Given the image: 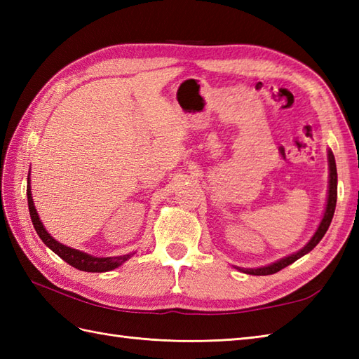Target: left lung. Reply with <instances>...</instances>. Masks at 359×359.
Listing matches in <instances>:
<instances>
[{
	"label": "left lung",
	"mask_w": 359,
	"mask_h": 359,
	"mask_svg": "<svg viewBox=\"0 0 359 359\" xmlns=\"http://www.w3.org/2000/svg\"><path fill=\"white\" fill-rule=\"evenodd\" d=\"M329 163H330V187H329V201H327V207H325V212H324V217L321 220V224H319L318 230L315 233L313 238L307 243L306 247H304L301 251H297V253L280 259V261L274 262L269 266H262V269H241L242 271H245L247 274H255V276H266V274H273V273H278L282 269H285L287 265L293 264L297 259L302 257L304 255H307L309 251L313 250L319 241L324 238L325 231L329 230L330 222L333 219L334 215V207H337V196H338V174H337V163H334V157H333V152L329 151Z\"/></svg>",
	"instance_id": "left-lung-1"
}]
</instances>
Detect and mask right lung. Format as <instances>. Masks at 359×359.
Returning a JSON list of instances; mask_svg holds the SVG:
<instances>
[{"mask_svg": "<svg viewBox=\"0 0 359 359\" xmlns=\"http://www.w3.org/2000/svg\"><path fill=\"white\" fill-rule=\"evenodd\" d=\"M27 205H29L30 219H32L34 228H35L36 234L40 236V239L53 251V253L62 257L65 262L75 266V269H79L81 271H90V273L109 271V270L117 269L118 265H121L125 261H128L129 257H131V255H123V256H116V257H94L90 255L83 253V251L63 245V243L57 242L52 238V236H49L48 231L44 230L41 220H40V217H38L36 210L34 207L32 194H30L29 187H27Z\"/></svg>", "mask_w": 359, "mask_h": 359, "instance_id": "right-lung-1", "label": "right lung"}]
</instances>
